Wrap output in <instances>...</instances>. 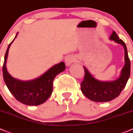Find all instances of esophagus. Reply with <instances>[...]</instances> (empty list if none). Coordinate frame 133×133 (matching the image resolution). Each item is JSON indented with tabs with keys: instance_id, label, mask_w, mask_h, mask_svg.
Segmentation results:
<instances>
[{
	"instance_id": "1",
	"label": "esophagus",
	"mask_w": 133,
	"mask_h": 133,
	"mask_svg": "<svg viewBox=\"0 0 133 133\" xmlns=\"http://www.w3.org/2000/svg\"><path fill=\"white\" fill-rule=\"evenodd\" d=\"M75 58L74 56H72V55H68V56H67L65 58V65L69 66V65H71L73 62H75Z\"/></svg>"
}]
</instances>
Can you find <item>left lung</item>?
Here are the masks:
<instances>
[{"instance_id": "1", "label": "left lung", "mask_w": 133, "mask_h": 133, "mask_svg": "<svg viewBox=\"0 0 133 133\" xmlns=\"http://www.w3.org/2000/svg\"><path fill=\"white\" fill-rule=\"evenodd\" d=\"M110 39L123 45L125 50V65L121 72L120 77L112 82L97 81L93 77L86 68L83 67L85 74L81 84V91L86 97L95 102H108L119 96L130 77L131 63L125 43L119 38L114 31L110 36Z\"/></svg>"}]
</instances>
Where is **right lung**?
<instances>
[{
	"instance_id": "right-lung-1",
	"label": "right lung",
	"mask_w": 133,
	"mask_h": 133,
	"mask_svg": "<svg viewBox=\"0 0 133 133\" xmlns=\"http://www.w3.org/2000/svg\"><path fill=\"white\" fill-rule=\"evenodd\" d=\"M17 35V34L15 38ZM13 41L9 44L4 56L2 67L4 81L11 94L19 102L30 106L41 105L51 96L52 92L54 78L57 75L65 70V64L60 62L54 65L43 75L33 81H21L15 79L9 74L6 66L9 49Z\"/></svg>"
}]
</instances>
